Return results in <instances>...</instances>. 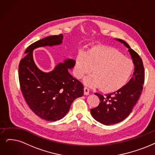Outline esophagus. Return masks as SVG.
I'll return each instance as SVG.
<instances>
[{
  "mask_svg": "<svg viewBox=\"0 0 155 155\" xmlns=\"http://www.w3.org/2000/svg\"><path fill=\"white\" fill-rule=\"evenodd\" d=\"M89 94H90L89 88L87 87H84V94L85 95H89Z\"/></svg>",
  "mask_w": 155,
  "mask_h": 155,
  "instance_id": "1",
  "label": "esophagus"
}]
</instances>
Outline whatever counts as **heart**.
<instances>
[{
	"mask_svg": "<svg viewBox=\"0 0 155 155\" xmlns=\"http://www.w3.org/2000/svg\"><path fill=\"white\" fill-rule=\"evenodd\" d=\"M132 60L123 56L119 51L111 48L95 47L87 53H80L76 58L74 73L81 79L91 72L84 79L86 85L100 87L106 92H113L121 88L128 82L134 71Z\"/></svg>",
	"mask_w": 155,
	"mask_h": 155,
	"instance_id": "b5f03b06",
	"label": "heart"
}]
</instances>
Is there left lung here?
<instances>
[{"label": "left lung", "instance_id": "1", "mask_svg": "<svg viewBox=\"0 0 155 155\" xmlns=\"http://www.w3.org/2000/svg\"><path fill=\"white\" fill-rule=\"evenodd\" d=\"M116 40L128 48L135 68L132 78L120 90L104 96L95 94L101 102L97 107L91 109V114L95 120L106 125L120 123L129 116L142 94L144 82V68L139 55L125 41Z\"/></svg>", "mask_w": 155, "mask_h": 155}]
</instances>
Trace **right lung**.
Segmentation results:
<instances>
[{
    "label": "right lung",
    "mask_w": 155,
    "mask_h": 155,
    "mask_svg": "<svg viewBox=\"0 0 155 155\" xmlns=\"http://www.w3.org/2000/svg\"><path fill=\"white\" fill-rule=\"evenodd\" d=\"M63 35L48 36L30 45L20 61L18 76L21 90L28 106L41 118L59 120L69 112L73 101L83 95V84L69 72L75 61L67 59L49 72L41 71L33 58L35 49L62 43Z\"/></svg>",
    "instance_id": "right-lung-1"
}]
</instances>
